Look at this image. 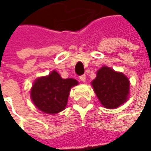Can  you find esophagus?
Segmentation results:
<instances>
[{
  "label": "esophagus",
  "mask_w": 151,
  "mask_h": 151,
  "mask_svg": "<svg viewBox=\"0 0 151 151\" xmlns=\"http://www.w3.org/2000/svg\"><path fill=\"white\" fill-rule=\"evenodd\" d=\"M79 80L82 82H86V75H82L79 77Z\"/></svg>",
  "instance_id": "obj_1"
}]
</instances>
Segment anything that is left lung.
I'll use <instances>...</instances> for the list:
<instances>
[{"label":"left lung","instance_id":"obj_1","mask_svg":"<svg viewBox=\"0 0 151 151\" xmlns=\"http://www.w3.org/2000/svg\"><path fill=\"white\" fill-rule=\"evenodd\" d=\"M100 103L106 108L115 109L124 104L129 95L130 82L125 74L103 65L91 82Z\"/></svg>","mask_w":151,"mask_h":151}]
</instances>
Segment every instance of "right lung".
I'll return each mask as SVG.
<instances>
[{
	"label": "right lung",
	"instance_id": "add662e5",
	"mask_svg": "<svg viewBox=\"0 0 151 151\" xmlns=\"http://www.w3.org/2000/svg\"><path fill=\"white\" fill-rule=\"evenodd\" d=\"M78 85L72 78H62L53 70L49 75L37 78L30 89L33 104L45 114H55L63 111L67 105L71 88Z\"/></svg>",
	"mask_w": 151,
	"mask_h": 151
}]
</instances>
